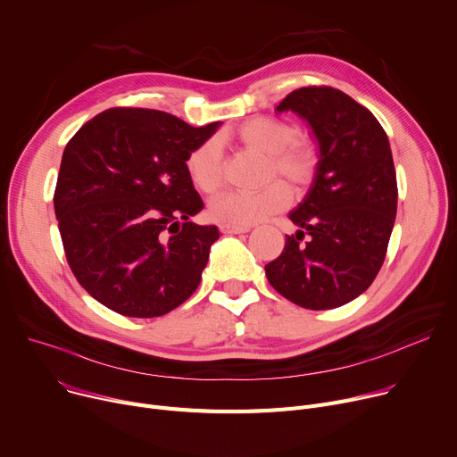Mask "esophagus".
<instances>
[{
  "instance_id": "34e87169",
  "label": "esophagus",
  "mask_w": 457,
  "mask_h": 457,
  "mask_svg": "<svg viewBox=\"0 0 457 457\" xmlns=\"http://www.w3.org/2000/svg\"><path fill=\"white\" fill-rule=\"evenodd\" d=\"M220 231L224 235H237V233L250 231V228L248 226H235V224H220Z\"/></svg>"
}]
</instances>
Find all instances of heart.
I'll use <instances>...</instances> for the list:
<instances>
[{"mask_svg": "<svg viewBox=\"0 0 457 457\" xmlns=\"http://www.w3.org/2000/svg\"><path fill=\"white\" fill-rule=\"evenodd\" d=\"M235 137L248 148L268 156L266 179L268 186L252 193H224L212 198L207 215L222 224L250 226L273 212L287 209L292 202V191L281 176L295 191H307L320 172V146L314 139L299 136V127L278 117H253L235 130ZM186 172L191 184L205 195L217 193L224 181V156L217 137H207L186 158Z\"/></svg>", "mask_w": 457, "mask_h": 457, "instance_id": "obj_1", "label": "heart"}]
</instances>
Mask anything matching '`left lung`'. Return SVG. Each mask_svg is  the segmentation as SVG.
<instances>
[{"label":"left lung","mask_w":457,"mask_h":457,"mask_svg":"<svg viewBox=\"0 0 457 457\" xmlns=\"http://www.w3.org/2000/svg\"><path fill=\"white\" fill-rule=\"evenodd\" d=\"M276 110L309 120L321 163L290 212L299 231L264 266L266 278L303 309H337L371 287L386 259L399 196L389 141L366 106L332 86L294 89Z\"/></svg>","instance_id":"obj_1"}]
</instances>
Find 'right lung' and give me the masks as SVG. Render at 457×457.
Segmentation results:
<instances>
[{
  "mask_svg": "<svg viewBox=\"0 0 457 457\" xmlns=\"http://www.w3.org/2000/svg\"><path fill=\"white\" fill-rule=\"evenodd\" d=\"M217 127L117 106L66 145L53 196L64 253L82 288L110 311L163 316L198 288L220 235L189 222L204 202L186 158Z\"/></svg>",
  "mask_w": 457,
  "mask_h": 457,
  "instance_id": "add662e5",
  "label": "right lung"
}]
</instances>
